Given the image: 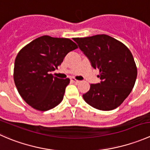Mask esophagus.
Listing matches in <instances>:
<instances>
[{
    "instance_id": "esophagus-1",
    "label": "esophagus",
    "mask_w": 150,
    "mask_h": 150,
    "mask_svg": "<svg viewBox=\"0 0 150 150\" xmlns=\"http://www.w3.org/2000/svg\"><path fill=\"white\" fill-rule=\"evenodd\" d=\"M71 81H72V82H73V83H78L80 82L79 81H78V80H76V79H75V78H71Z\"/></svg>"
}]
</instances>
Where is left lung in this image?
<instances>
[{
	"instance_id": "obj_1",
	"label": "left lung",
	"mask_w": 150,
	"mask_h": 150,
	"mask_svg": "<svg viewBox=\"0 0 150 150\" xmlns=\"http://www.w3.org/2000/svg\"><path fill=\"white\" fill-rule=\"evenodd\" d=\"M73 40L92 67L99 70L100 83L91 84L88 91L83 95L84 100L103 111L117 108L130 94L137 79V66L130 50L104 34Z\"/></svg>"
}]
</instances>
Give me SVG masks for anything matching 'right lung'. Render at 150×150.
I'll return each instance as SVG.
<instances>
[{
  "instance_id": "add662e5",
  "label": "right lung",
  "mask_w": 150,
  "mask_h": 150,
  "mask_svg": "<svg viewBox=\"0 0 150 150\" xmlns=\"http://www.w3.org/2000/svg\"><path fill=\"white\" fill-rule=\"evenodd\" d=\"M77 45L68 38L43 35L35 39L18 53L13 80L22 99L34 109L47 111L62 101L69 78L50 74Z\"/></svg>"
}]
</instances>
